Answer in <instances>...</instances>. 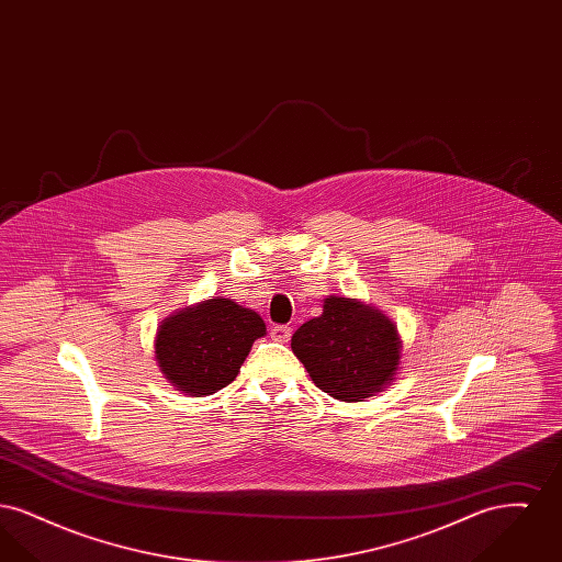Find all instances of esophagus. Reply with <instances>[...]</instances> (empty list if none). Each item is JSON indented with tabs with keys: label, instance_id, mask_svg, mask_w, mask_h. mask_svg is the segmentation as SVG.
Segmentation results:
<instances>
[{
	"label": "esophagus",
	"instance_id": "esophagus-1",
	"mask_svg": "<svg viewBox=\"0 0 562 562\" xmlns=\"http://www.w3.org/2000/svg\"><path fill=\"white\" fill-rule=\"evenodd\" d=\"M269 335L273 341H280V344H289L291 341V335H293V328L286 326V324H273L269 328Z\"/></svg>",
	"mask_w": 562,
	"mask_h": 562
}]
</instances>
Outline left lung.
Returning <instances> with one entry per match:
<instances>
[{"instance_id": "1", "label": "left lung", "mask_w": 562, "mask_h": 562, "mask_svg": "<svg viewBox=\"0 0 562 562\" xmlns=\"http://www.w3.org/2000/svg\"><path fill=\"white\" fill-rule=\"evenodd\" d=\"M291 348L322 392L346 402L373 396L401 360L394 322L346 296L326 299L322 316L294 330Z\"/></svg>"}]
</instances>
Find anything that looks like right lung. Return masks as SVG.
<instances>
[{
  "label": "right lung",
  "instance_id": "add662e5",
  "mask_svg": "<svg viewBox=\"0 0 562 562\" xmlns=\"http://www.w3.org/2000/svg\"><path fill=\"white\" fill-rule=\"evenodd\" d=\"M266 322L232 299H209L161 322L156 360L166 379L189 396H211L240 373Z\"/></svg>",
  "mask_w": 562,
  "mask_h": 562
}]
</instances>
